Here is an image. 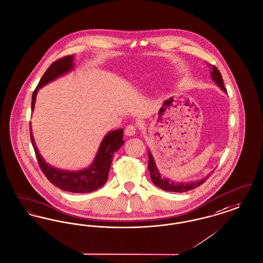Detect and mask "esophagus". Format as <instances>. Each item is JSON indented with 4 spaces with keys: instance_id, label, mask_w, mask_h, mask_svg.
<instances>
[{
    "instance_id": "1",
    "label": "esophagus",
    "mask_w": 263,
    "mask_h": 263,
    "mask_svg": "<svg viewBox=\"0 0 263 263\" xmlns=\"http://www.w3.org/2000/svg\"><path fill=\"white\" fill-rule=\"evenodd\" d=\"M136 130H137V128H136V126L135 125H128L126 128H125V135H127V136H133V135H135V133H136Z\"/></svg>"
}]
</instances>
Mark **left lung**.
I'll return each mask as SVG.
<instances>
[{"mask_svg":"<svg viewBox=\"0 0 263 263\" xmlns=\"http://www.w3.org/2000/svg\"><path fill=\"white\" fill-rule=\"evenodd\" d=\"M211 67V77L213 78V80L216 82V84L218 85V87L220 89H222L223 91H227L224 85H223V80L221 78V74L219 72V70L217 69L215 65L210 64ZM149 152V162H148V170L150 172V177L151 180L153 182L154 185H157L158 187L167 191V192H176V193H185V192H189L191 190H194L198 186H200L201 184H203L208 178L210 176H206L205 178L198 180L196 182H187V183H175L172 180H168L166 178H163L162 175L160 174L159 170L156 167V163H155L154 158L151 154L150 151Z\"/></svg>","mask_w":263,"mask_h":263,"instance_id":"8db88e82","label":"left lung"}]
</instances>
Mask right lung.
<instances>
[{
    "mask_svg": "<svg viewBox=\"0 0 263 263\" xmlns=\"http://www.w3.org/2000/svg\"><path fill=\"white\" fill-rule=\"evenodd\" d=\"M74 54L67 55L58 60L57 62H52L49 65L43 78H41L36 88L32 92L31 112L34 108L35 97L39 89L45 86L48 82L72 70L74 65ZM30 132L31 144L34 149V153L36 156L40 168L47 177V180L62 191L70 193H90L104 185L108 179V173L111 167L113 155L116 151H118L124 144L123 129L110 131L101 141L98 152L93 160L92 164L88 168L80 171L61 170L48 165L42 157V155L40 154L34 143V139L32 137L31 125Z\"/></svg>",
    "mask_w": 263,
    "mask_h": 263,
    "instance_id": "add662e5",
    "label": "right lung"
}]
</instances>
